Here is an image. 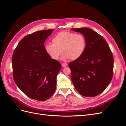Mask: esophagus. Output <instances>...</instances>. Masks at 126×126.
<instances>
[{
	"label": "esophagus",
	"instance_id": "esophagus-1",
	"mask_svg": "<svg viewBox=\"0 0 126 126\" xmlns=\"http://www.w3.org/2000/svg\"><path fill=\"white\" fill-rule=\"evenodd\" d=\"M62 65L63 67H66L68 66V64L67 63H62Z\"/></svg>",
	"mask_w": 126,
	"mask_h": 126
}]
</instances>
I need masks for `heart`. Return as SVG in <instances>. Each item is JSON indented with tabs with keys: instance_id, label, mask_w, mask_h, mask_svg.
I'll return each instance as SVG.
<instances>
[{
	"instance_id": "heart-1",
	"label": "heart",
	"mask_w": 126,
	"mask_h": 126,
	"mask_svg": "<svg viewBox=\"0 0 126 126\" xmlns=\"http://www.w3.org/2000/svg\"><path fill=\"white\" fill-rule=\"evenodd\" d=\"M52 43L46 44L45 49L48 55L55 60L59 59L62 52L63 60L77 59L83 55L86 47L84 36L69 32L58 33L53 37Z\"/></svg>"
}]
</instances>
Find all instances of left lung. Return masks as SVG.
<instances>
[{
  "instance_id": "1",
  "label": "left lung",
  "mask_w": 126,
  "mask_h": 126,
  "mask_svg": "<svg viewBox=\"0 0 126 126\" xmlns=\"http://www.w3.org/2000/svg\"><path fill=\"white\" fill-rule=\"evenodd\" d=\"M71 30L82 33L86 40L84 53L70 62L71 79L75 89L83 96L95 97L100 94L111 82L113 58L106 40L88 28Z\"/></svg>"
}]
</instances>
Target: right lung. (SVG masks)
Instances as JSON below:
<instances>
[{"label": "right lung", "mask_w": 126, "mask_h": 126, "mask_svg": "<svg viewBox=\"0 0 126 126\" xmlns=\"http://www.w3.org/2000/svg\"><path fill=\"white\" fill-rule=\"evenodd\" d=\"M53 30H40L25 37L12 57L16 84L28 97L39 101L47 100L54 94L57 76L62 68L45 49V42Z\"/></svg>", "instance_id": "add662e5"}]
</instances>
